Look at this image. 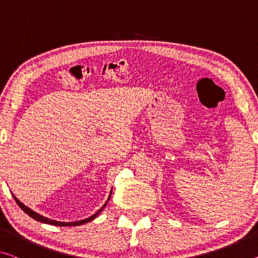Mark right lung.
I'll return each mask as SVG.
<instances>
[{
    "label": "right lung",
    "mask_w": 258,
    "mask_h": 258,
    "mask_svg": "<svg viewBox=\"0 0 258 258\" xmlns=\"http://www.w3.org/2000/svg\"><path fill=\"white\" fill-rule=\"evenodd\" d=\"M110 194H112V191H110ZM13 196H14V198H15L16 203L18 204V207L21 208V209L23 210V211L26 213V215H29L31 218H33L34 220L40 221V223H43V224H49V225H54V226H79V225H83V224L89 223V221L93 220L94 218H96V217L99 215V212H101L102 210H104V208L106 207V204H107V202H106V203L104 204V207H102L100 210H99V211H97L96 213H94L93 216H91V217H89V218H86V219H84V220L71 221V223H66V221H56V220H51V219H49V218H46V217H43V216H41V215H39V213L34 212L33 210H31L30 208H27L26 205H24L21 201H18V200H17V197H15V195H13ZM109 197H110V195H109ZM109 197H108V201H109Z\"/></svg>",
    "instance_id": "1"
}]
</instances>
